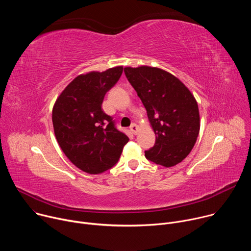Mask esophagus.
Instances as JSON below:
<instances>
[{
    "label": "esophagus",
    "mask_w": 251,
    "mask_h": 251,
    "mask_svg": "<svg viewBox=\"0 0 251 251\" xmlns=\"http://www.w3.org/2000/svg\"><path fill=\"white\" fill-rule=\"evenodd\" d=\"M130 131H131L132 134L136 135V134L138 133V131H139V128H138V126H137L136 124H132V125L130 126Z\"/></svg>",
    "instance_id": "34e87169"
}]
</instances>
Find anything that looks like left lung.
<instances>
[{"instance_id":"8db88e82","label":"left lung","mask_w":251,"mask_h":251,"mask_svg":"<svg viewBox=\"0 0 251 251\" xmlns=\"http://www.w3.org/2000/svg\"><path fill=\"white\" fill-rule=\"evenodd\" d=\"M124 73L145 106L156 135L155 145L145 151V157L166 168L182 162L200 132L194 95L176 76L157 67H125Z\"/></svg>"}]
</instances>
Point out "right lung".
I'll return each mask as SVG.
<instances>
[{
  "mask_svg": "<svg viewBox=\"0 0 251 251\" xmlns=\"http://www.w3.org/2000/svg\"><path fill=\"white\" fill-rule=\"evenodd\" d=\"M122 73L123 66H116L78 75L54 103L52 124L58 145L71 163L88 174L111 169L129 141L101 107Z\"/></svg>",
  "mask_w": 251,
  "mask_h": 251,
  "instance_id": "right-lung-1",
  "label": "right lung"
}]
</instances>
